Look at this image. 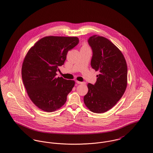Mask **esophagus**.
I'll use <instances>...</instances> for the list:
<instances>
[{
  "mask_svg": "<svg viewBox=\"0 0 153 153\" xmlns=\"http://www.w3.org/2000/svg\"><path fill=\"white\" fill-rule=\"evenodd\" d=\"M76 82L77 84H83V82H79V81H76Z\"/></svg>",
  "mask_w": 153,
  "mask_h": 153,
  "instance_id": "obj_1",
  "label": "esophagus"
}]
</instances>
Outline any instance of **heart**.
I'll return each instance as SVG.
<instances>
[{"mask_svg":"<svg viewBox=\"0 0 153 153\" xmlns=\"http://www.w3.org/2000/svg\"><path fill=\"white\" fill-rule=\"evenodd\" d=\"M83 47V48H87V46H85V45H84Z\"/></svg>","mask_w":153,"mask_h":153,"instance_id":"obj_1","label":"heart"}]
</instances>
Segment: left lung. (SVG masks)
Masks as SVG:
<instances>
[{
    "mask_svg": "<svg viewBox=\"0 0 153 153\" xmlns=\"http://www.w3.org/2000/svg\"><path fill=\"white\" fill-rule=\"evenodd\" d=\"M88 43L93 51L91 66L100 74L94 85H87L84 102L91 111L102 113L114 106L126 91L127 63L121 51L108 39L93 35Z\"/></svg>",
    "mask_w": 153,
    "mask_h": 153,
    "instance_id": "1",
    "label": "left lung"
}]
</instances>
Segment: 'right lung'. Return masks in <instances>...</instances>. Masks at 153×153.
<instances>
[{"label": "right lung", "mask_w": 153, "mask_h": 153, "mask_svg": "<svg viewBox=\"0 0 153 153\" xmlns=\"http://www.w3.org/2000/svg\"><path fill=\"white\" fill-rule=\"evenodd\" d=\"M77 37L46 36L27 52L22 68V77L27 94L40 109L53 112L63 106L75 82L56 77L68 51L78 45Z\"/></svg>", "instance_id": "add662e5"}]
</instances>
